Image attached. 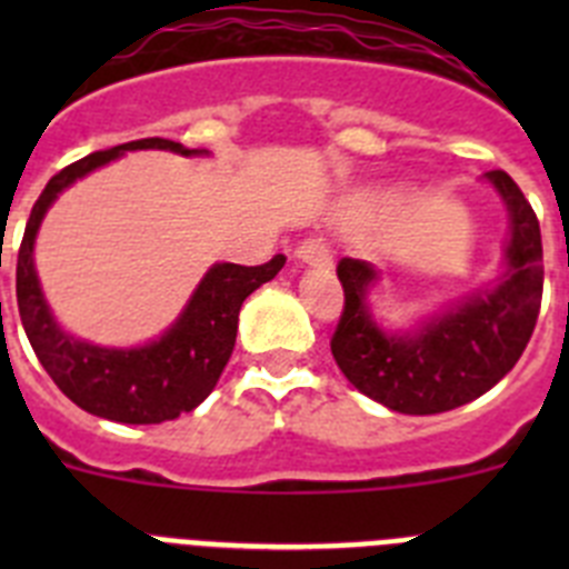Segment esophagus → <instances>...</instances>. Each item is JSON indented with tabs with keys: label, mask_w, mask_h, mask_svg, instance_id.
<instances>
[{
	"label": "esophagus",
	"mask_w": 569,
	"mask_h": 569,
	"mask_svg": "<svg viewBox=\"0 0 569 569\" xmlns=\"http://www.w3.org/2000/svg\"><path fill=\"white\" fill-rule=\"evenodd\" d=\"M293 259L301 261V264H313V268H330L333 264V256L325 248L321 239H305L299 248L293 250Z\"/></svg>",
	"instance_id": "34e87169"
}]
</instances>
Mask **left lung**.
<instances>
[{
  "label": "left lung",
  "mask_w": 569,
  "mask_h": 569,
  "mask_svg": "<svg viewBox=\"0 0 569 569\" xmlns=\"http://www.w3.org/2000/svg\"><path fill=\"white\" fill-rule=\"evenodd\" d=\"M510 213L505 276L492 290L425 321L416 333H385L367 310L376 270L361 259H341L345 310L330 350L347 381L396 413L433 416L479 399L521 359L541 308L545 261L541 230L530 202L505 170H490Z\"/></svg>",
  "instance_id": "obj_1"
}]
</instances>
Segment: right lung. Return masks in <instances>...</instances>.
<instances>
[{
    "mask_svg": "<svg viewBox=\"0 0 569 569\" xmlns=\"http://www.w3.org/2000/svg\"><path fill=\"white\" fill-rule=\"evenodd\" d=\"M148 148L173 150L182 156L208 153L150 136V139L116 144L110 150H97L68 164L44 184L42 196L30 210L17 259L19 316L37 359L73 405L99 419L122 421V425H162L202 405L233 353L241 301L284 268L281 253L256 268H241L228 261L213 264L199 281V288L190 296L188 308L176 319L173 328L162 339L133 350L88 345L62 333L50 316L33 268V241L39 224L53 199L68 184L88 176L90 170L113 162L124 150Z\"/></svg>",
    "mask_w": 569,
    "mask_h": 569,
    "instance_id": "right-lung-1",
    "label": "right lung"
}]
</instances>
